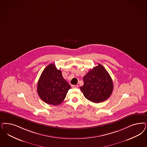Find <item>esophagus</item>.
<instances>
[{
	"instance_id": "obj_1",
	"label": "esophagus",
	"mask_w": 147,
	"mask_h": 147,
	"mask_svg": "<svg viewBox=\"0 0 147 147\" xmlns=\"http://www.w3.org/2000/svg\"><path fill=\"white\" fill-rule=\"evenodd\" d=\"M71 86L72 88H77V87H78V85H72Z\"/></svg>"
}]
</instances>
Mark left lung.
<instances>
[{
    "label": "left lung",
    "mask_w": 147,
    "mask_h": 147,
    "mask_svg": "<svg viewBox=\"0 0 147 147\" xmlns=\"http://www.w3.org/2000/svg\"><path fill=\"white\" fill-rule=\"evenodd\" d=\"M84 85L80 90L88 100L99 103L111 95L113 84L106 69L100 64L93 67L83 78Z\"/></svg>",
    "instance_id": "1"
}]
</instances>
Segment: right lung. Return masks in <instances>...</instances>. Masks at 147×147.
<instances>
[{"instance_id": "obj_1", "label": "right lung", "mask_w": 147, "mask_h": 147, "mask_svg": "<svg viewBox=\"0 0 147 147\" xmlns=\"http://www.w3.org/2000/svg\"><path fill=\"white\" fill-rule=\"evenodd\" d=\"M71 88L63 78L61 71L51 63L45 68L40 75L37 84V93L47 104L58 105L65 99Z\"/></svg>"}]
</instances>
